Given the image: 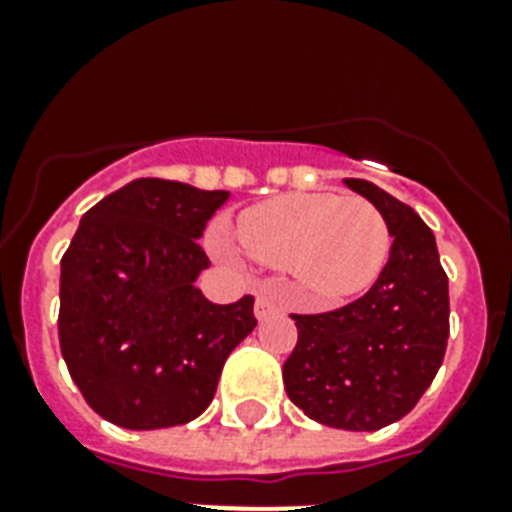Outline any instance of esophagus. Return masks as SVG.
Returning <instances> with one entry per match:
<instances>
[{"instance_id": "34e87169", "label": "esophagus", "mask_w": 512, "mask_h": 512, "mask_svg": "<svg viewBox=\"0 0 512 512\" xmlns=\"http://www.w3.org/2000/svg\"><path fill=\"white\" fill-rule=\"evenodd\" d=\"M255 313H257V319H260V321L271 319V316L281 313V305H279V300L273 297V292H263V295L257 297Z\"/></svg>"}]
</instances>
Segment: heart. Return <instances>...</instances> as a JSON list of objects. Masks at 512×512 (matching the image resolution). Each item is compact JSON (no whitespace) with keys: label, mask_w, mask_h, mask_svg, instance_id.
I'll list each match as a JSON object with an SVG mask.
<instances>
[{"label":"heart","mask_w":512,"mask_h":512,"mask_svg":"<svg viewBox=\"0 0 512 512\" xmlns=\"http://www.w3.org/2000/svg\"><path fill=\"white\" fill-rule=\"evenodd\" d=\"M241 247L271 268H289L319 303L366 289L390 252V228L372 201L340 193H289L247 209Z\"/></svg>","instance_id":"1"}]
</instances>
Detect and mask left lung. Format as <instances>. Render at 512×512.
<instances>
[{
    "instance_id": "8db88e82",
    "label": "left lung",
    "mask_w": 512,
    "mask_h": 512,
    "mask_svg": "<svg viewBox=\"0 0 512 512\" xmlns=\"http://www.w3.org/2000/svg\"><path fill=\"white\" fill-rule=\"evenodd\" d=\"M380 209L393 244L372 289L327 313H292L297 345L284 361L289 401L342 430H380L414 409L449 340V279L436 236L409 204L348 177Z\"/></svg>"
}]
</instances>
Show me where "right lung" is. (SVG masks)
Returning a JSON list of instances; mask_svg holds the SVG:
<instances>
[{
    "mask_svg": "<svg viewBox=\"0 0 512 512\" xmlns=\"http://www.w3.org/2000/svg\"><path fill=\"white\" fill-rule=\"evenodd\" d=\"M231 193L140 177L84 212L60 260V353L84 401L119 428L196 420L228 353L257 327L255 297L215 305L193 284L199 239Z\"/></svg>",
    "mask_w": 512,
    "mask_h": 512,
    "instance_id": "1",
    "label": "right lung"
}]
</instances>
